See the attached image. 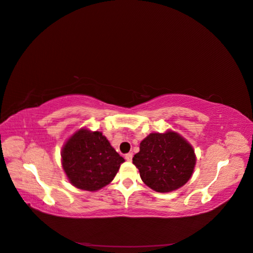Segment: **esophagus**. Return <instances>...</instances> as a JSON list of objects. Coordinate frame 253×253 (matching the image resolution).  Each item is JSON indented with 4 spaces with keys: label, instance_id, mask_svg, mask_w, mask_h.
<instances>
[{
    "label": "esophagus",
    "instance_id": "esophagus-1",
    "mask_svg": "<svg viewBox=\"0 0 253 253\" xmlns=\"http://www.w3.org/2000/svg\"><path fill=\"white\" fill-rule=\"evenodd\" d=\"M132 157H133V154H132V153L126 154V159L127 162H131V161H132Z\"/></svg>",
    "mask_w": 253,
    "mask_h": 253
}]
</instances>
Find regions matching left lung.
<instances>
[{
  "label": "left lung",
  "mask_w": 253,
  "mask_h": 253,
  "mask_svg": "<svg viewBox=\"0 0 253 253\" xmlns=\"http://www.w3.org/2000/svg\"><path fill=\"white\" fill-rule=\"evenodd\" d=\"M143 182L156 192L181 188L191 178L195 166L193 147L173 131L151 133L133 157Z\"/></svg>",
  "instance_id": "8db88e82"
}]
</instances>
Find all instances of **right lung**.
Here are the masks:
<instances>
[{"mask_svg":"<svg viewBox=\"0 0 253 253\" xmlns=\"http://www.w3.org/2000/svg\"><path fill=\"white\" fill-rule=\"evenodd\" d=\"M61 156L69 181L86 191H97L110 183L125 162L101 132L87 128H81L66 141Z\"/></svg>","mask_w":253,"mask_h":253,"instance_id":"obj_1","label":"right lung"}]
</instances>
